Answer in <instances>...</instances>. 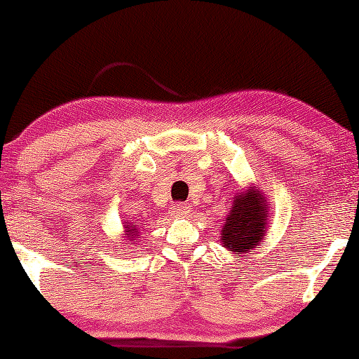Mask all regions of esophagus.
Listing matches in <instances>:
<instances>
[{
    "mask_svg": "<svg viewBox=\"0 0 359 359\" xmlns=\"http://www.w3.org/2000/svg\"><path fill=\"white\" fill-rule=\"evenodd\" d=\"M189 213V206L183 205V203H178V205L171 206V215L176 216V218H184Z\"/></svg>",
    "mask_w": 359,
    "mask_h": 359,
    "instance_id": "obj_1",
    "label": "esophagus"
}]
</instances>
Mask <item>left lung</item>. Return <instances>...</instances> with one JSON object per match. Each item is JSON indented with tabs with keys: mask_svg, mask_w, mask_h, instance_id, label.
Wrapping results in <instances>:
<instances>
[{
	"mask_svg": "<svg viewBox=\"0 0 359 359\" xmlns=\"http://www.w3.org/2000/svg\"><path fill=\"white\" fill-rule=\"evenodd\" d=\"M268 205L263 193L251 187L234 196L231 211L224 218L221 245L241 258L258 248L266 236Z\"/></svg>",
	"mask_w": 359,
	"mask_h": 359,
	"instance_id": "1",
	"label": "left lung"
}]
</instances>
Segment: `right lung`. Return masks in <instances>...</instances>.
I'll use <instances>...</instances> for the list:
<instances>
[{
	"label": "right lung",
	"instance_id": "add662e5",
	"mask_svg": "<svg viewBox=\"0 0 359 359\" xmlns=\"http://www.w3.org/2000/svg\"><path fill=\"white\" fill-rule=\"evenodd\" d=\"M125 233L128 234V243H125V246L128 245H135L136 243V238H138V228H136V224H130L126 221L125 223Z\"/></svg>",
	"mask_w": 359,
	"mask_h": 359
}]
</instances>
